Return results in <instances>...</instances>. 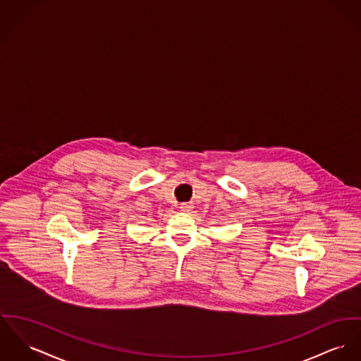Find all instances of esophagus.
<instances>
[{"label":"esophagus","instance_id":"obj_1","mask_svg":"<svg viewBox=\"0 0 361 361\" xmlns=\"http://www.w3.org/2000/svg\"><path fill=\"white\" fill-rule=\"evenodd\" d=\"M192 204L191 203H188V202H184V203H181L180 204V209H181V212H191L192 210Z\"/></svg>","mask_w":361,"mask_h":361}]
</instances>
